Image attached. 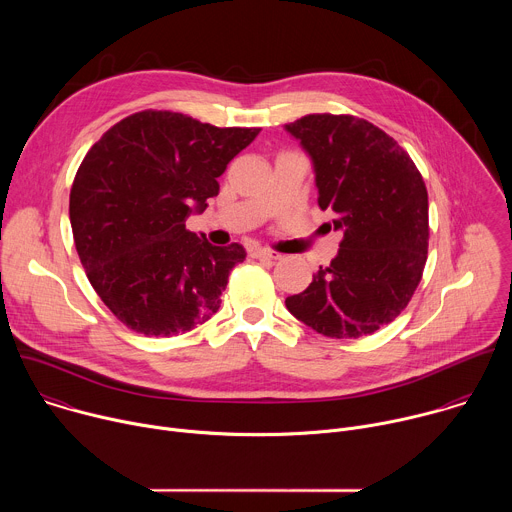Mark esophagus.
Instances as JSON below:
<instances>
[{"label": "esophagus", "instance_id": "obj_1", "mask_svg": "<svg viewBox=\"0 0 512 512\" xmlns=\"http://www.w3.org/2000/svg\"><path fill=\"white\" fill-rule=\"evenodd\" d=\"M251 255H253V257H259V259H281L279 253H275V251H271V249H261V247L251 249Z\"/></svg>", "mask_w": 512, "mask_h": 512}]
</instances>
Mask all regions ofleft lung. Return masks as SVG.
Segmentation results:
<instances>
[{
    "label": "left lung",
    "instance_id": "1",
    "mask_svg": "<svg viewBox=\"0 0 512 512\" xmlns=\"http://www.w3.org/2000/svg\"><path fill=\"white\" fill-rule=\"evenodd\" d=\"M310 156L318 204L344 239L287 310L330 338H360L409 304L427 261V190L409 154L352 115H306L287 123Z\"/></svg>",
    "mask_w": 512,
    "mask_h": 512
}]
</instances>
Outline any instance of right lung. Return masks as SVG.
<instances>
[{
	"label": "right lung",
	"instance_id": "right-lung-1",
	"mask_svg": "<svg viewBox=\"0 0 512 512\" xmlns=\"http://www.w3.org/2000/svg\"><path fill=\"white\" fill-rule=\"evenodd\" d=\"M172 111L115 123L85 156L70 190V227L87 277L127 328L174 336L221 306L243 245L214 247L186 229L218 194L216 178L259 135Z\"/></svg>",
	"mask_w": 512,
	"mask_h": 512
}]
</instances>
